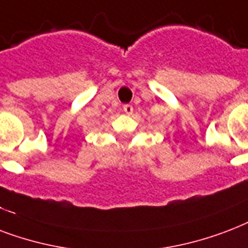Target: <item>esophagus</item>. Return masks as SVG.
<instances>
[{"label": "esophagus", "instance_id": "esophagus-1", "mask_svg": "<svg viewBox=\"0 0 248 248\" xmlns=\"http://www.w3.org/2000/svg\"><path fill=\"white\" fill-rule=\"evenodd\" d=\"M123 110H124V112H125L126 115H130L133 112V107L130 106V105H124V106H123Z\"/></svg>", "mask_w": 248, "mask_h": 248}]
</instances>
